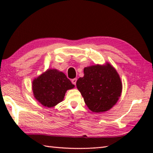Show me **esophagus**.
<instances>
[{"label":"esophagus","mask_w":153,"mask_h":153,"mask_svg":"<svg viewBox=\"0 0 153 153\" xmlns=\"http://www.w3.org/2000/svg\"><path fill=\"white\" fill-rule=\"evenodd\" d=\"M77 82V79L76 78H74L73 79H71V83H72L74 85H76Z\"/></svg>","instance_id":"1"}]
</instances>
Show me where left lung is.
Instances as JSON below:
<instances>
[{"label": "left lung", "mask_w": 153, "mask_h": 153, "mask_svg": "<svg viewBox=\"0 0 153 153\" xmlns=\"http://www.w3.org/2000/svg\"><path fill=\"white\" fill-rule=\"evenodd\" d=\"M84 76L76 82L77 88L88 108L94 112L110 110L119 99L122 82L116 70L110 64L84 68Z\"/></svg>", "instance_id": "8db88e82"}]
</instances>
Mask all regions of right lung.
Instances as JSON below:
<instances>
[{"mask_svg": "<svg viewBox=\"0 0 153 153\" xmlns=\"http://www.w3.org/2000/svg\"><path fill=\"white\" fill-rule=\"evenodd\" d=\"M32 83L35 98L48 108L62 101L66 91L74 87L66 75L54 69L48 70Z\"/></svg>", "mask_w": 153, "mask_h": 153, "instance_id": "right-lung-1", "label": "right lung"}]
</instances>
